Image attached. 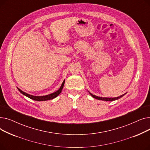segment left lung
Wrapping results in <instances>:
<instances>
[{"label":"left lung","mask_w":150,"mask_h":150,"mask_svg":"<svg viewBox=\"0 0 150 150\" xmlns=\"http://www.w3.org/2000/svg\"><path fill=\"white\" fill-rule=\"evenodd\" d=\"M89 93L91 94V96L96 99H97V100H103V101H115V100H117L118 99H119L120 98H122L123 96H124L126 93H125L124 94H123V95L119 96V97H114V98H108V97H98V96H96L95 95H93V94L92 93H91L89 91H88Z\"/></svg>","instance_id":"obj_1"}]
</instances>
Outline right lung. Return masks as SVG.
Instances as JSON below:
<instances>
[{
	"instance_id": "1",
	"label": "right lung",
	"mask_w": 150,
	"mask_h": 150,
	"mask_svg": "<svg viewBox=\"0 0 150 150\" xmlns=\"http://www.w3.org/2000/svg\"><path fill=\"white\" fill-rule=\"evenodd\" d=\"M64 83H65V80L63 81L61 87L59 88V89L56 92H53L52 93L48 94V95H46V96H32V95H30V94H28L25 92L22 91L21 89H20L19 88H18L17 87V89H18V91L22 93L23 94V96H25L28 98H30L31 100H33L35 101H47V100H52L54 98H56L57 97H58L59 94L61 93L63 87H64Z\"/></svg>"
}]
</instances>
